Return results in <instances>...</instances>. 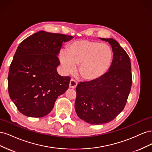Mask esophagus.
I'll use <instances>...</instances> for the list:
<instances>
[{
    "label": "esophagus",
    "instance_id": "34e87169",
    "mask_svg": "<svg viewBox=\"0 0 152 152\" xmlns=\"http://www.w3.org/2000/svg\"><path fill=\"white\" fill-rule=\"evenodd\" d=\"M77 86V82L74 79H71L69 84V87L72 89H75Z\"/></svg>",
    "mask_w": 152,
    "mask_h": 152
}]
</instances>
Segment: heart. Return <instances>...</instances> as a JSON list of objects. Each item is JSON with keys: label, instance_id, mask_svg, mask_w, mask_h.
<instances>
[{"label": "heart", "instance_id": "b5f03b06", "mask_svg": "<svg viewBox=\"0 0 152 152\" xmlns=\"http://www.w3.org/2000/svg\"><path fill=\"white\" fill-rule=\"evenodd\" d=\"M112 50L109 45L90 40L75 41L69 45L67 51L59 54L63 72L72 73L78 67V74L82 79L94 81L107 72L112 63Z\"/></svg>", "mask_w": 152, "mask_h": 152}]
</instances>
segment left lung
Wrapping results in <instances>:
<instances>
[{
  "instance_id": "8db88e82",
  "label": "left lung",
  "mask_w": 152,
  "mask_h": 152,
  "mask_svg": "<svg viewBox=\"0 0 152 152\" xmlns=\"http://www.w3.org/2000/svg\"><path fill=\"white\" fill-rule=\"evenodd\" d=\"M99 39L112 46V64L99 79L78 84L75 103L78 117L93 125L112 121L122 111L132 86L131 61L126 50L112 38Z\"/></svg>"
}]
</instances>
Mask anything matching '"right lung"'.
Listing matches in <instances>:
<instances>
[{
	"instance_id": "add662e5",
	"label": "right lung",
	"mask_w": 152,
	"mask_h": 152,
	"mask_svg": "<svg viewBox=\"0 0 152 152\" xmlns=\"http://www.w3.org/2000/svg\"><path fill=\"white\" fill-rule=\"evenodd\" d=\"M73 38L39 31L20 44L8 75V92L18 110L26 116L42 117L68 89L70 77L58 73L62 45Z\"/></svg>"
}]
</instances>
